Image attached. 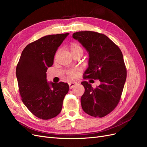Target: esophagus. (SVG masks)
Instances as JSON below:
<instances>
[{
    "mask_svg": "<svg viewBox=\"0 0 147 147\" xmlns=\"http://www.w3.org/2000/svg\"><path fill=\"white\" fill-rule=\"evenodd\" d=\"M69 85L70 89H72L74 87L77 85V83L76 82H70L69 83Z\"/></svg>",
    "mask_w": 147,
    "mask_h": 147,
    "instance_id": "esophagus-1",
    "label": "esophagus"
}]
</instances>
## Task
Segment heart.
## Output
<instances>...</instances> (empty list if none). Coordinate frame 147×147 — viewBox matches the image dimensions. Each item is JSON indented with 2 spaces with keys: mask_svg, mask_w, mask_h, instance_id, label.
<instances>
[{
  "mask_svg": "<svg viewBox=\"0 0 147 147\" xmlns=\"http://www.w3.org/2000/svg\"><path fill=\"white\" fill-rule=\"evenodd\" d=\"M70 50L71 53H74L76 52H78V51H82L83 52V50L82 48H81L80 46H79L78 44L75 43H72L70 45ZM75 76V74L72 72L70 73L69 74V77H74Z\"/></svg>",
  "mask_w": 147,
  "mask_h": 147,
  "instance_id": "b5f03b06",
  "label": "heart"
}]
</instances>
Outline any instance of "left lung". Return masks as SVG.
Here are the masks:
<instances>
[{"label": "left lung", "mask_w": 147, "mask_h": 147, "mask_svg": "<svg viewBox=\"0 0 147 147\" xmlns=\"http://www.w3.org/2000/svg\"><path fill=\"white\" fill-rule=\"evenodd\" d=\"M89 54L88 67L84 78L98 79L100 84L93 88L83 82L81 97L83 111L92 117H104L113 111L121 98L126 80V69L121 51L104 34L92 31L74 33Z\"/></svg>", "instance_id": "obj_1"}]
</instances>
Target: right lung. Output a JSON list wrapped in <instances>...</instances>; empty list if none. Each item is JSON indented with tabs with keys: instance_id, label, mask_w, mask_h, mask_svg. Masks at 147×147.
<instances>
[{
	"instance_id": "1",
	"label": "right lung",
	"mask_w": 147,
	"mask_h": 147,
	"mask_svg": "<svg viewBox=\"0 0 147 147\" xmlns=\"http://www.w3.org/2000/svg\"><path fill=\"white\" fill-rule=\"evenodd\" d=\"M69 33L49 35L29 43L22 51L16 75L22 101L30 112L42 119L56 117L69 90L67 83L47 82L58 47Z\"/></svg>"
}]
</instances>
